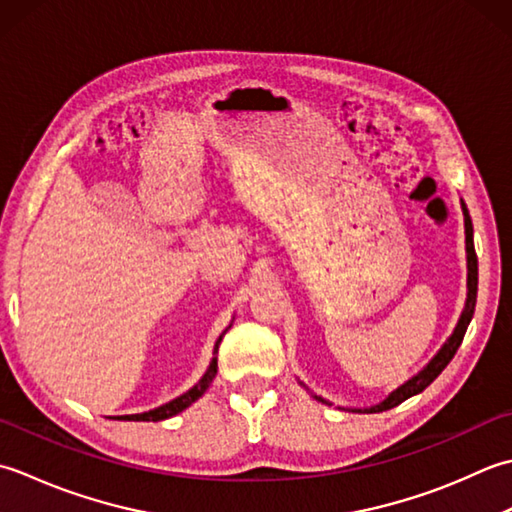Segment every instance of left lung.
Here are the masks:
<instances>
[{
    "mask_svg": "<svg viewBox=\"0 0 512 512\" xmlns=\"http://www.w3.org/2000/svg\"><path fill=\"white\" fill-rule=\"evenodd\" d=\"M462 210H464V227H466V254H468V298H466V307H464V314L460 318V322H457V327L453 331V336L448 338V342L442 347V351L437 353V356L429 362V367H426L424 371H420L415 375V378H411L406 384H402L400 389H395L387 400L380 402L378 406H371V409H367L364 413H382V411H389L393 409V406H398L400 402L409 400L411 395H417L422 393L429 384L440 375L446 364L453 360V356L457 353V349H460V344L464 340V333L468 329V322H471L473 314H475V300H477V254H475V243H473V223H471V216H468V210L466 205L462 203ZM362 413V411H360Z\"/></svg>",
    "mask_w": 512,
    "mask_h": 512,
    "instance_id": "left-lung-1",
    "label": "left lung"
}]
</instances>
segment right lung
<instances>
[{
    "label": "right lung",
    "mask_w": 512,
    "mask_h": 512,
    "mask_svg": "<svg viewBox=\"0 0 512 512\" xmlns=\"http://www.w3.org/2000/svg\"><path fill=\"white\" fill-rule=\"evenodd\" d=\"M221 340H223V336L216 340L214 358H212V362H210V369L205 371L203 378L198 380V384H194V387H192L190 391L183 393L181 398H176V400H172V402H168V404L159 406V409H154V411L137 413V415H121V420H134V422H159V420H168V417H172V415H176V413H181V411L187 409V406H190L192 402H196V400L201 398V395L207 391V387H210V382L216 378V371H218V358H216V353H218V344H221Z\"/></svg>",
    "instance_id": "add662e5"
}]
</instances>
